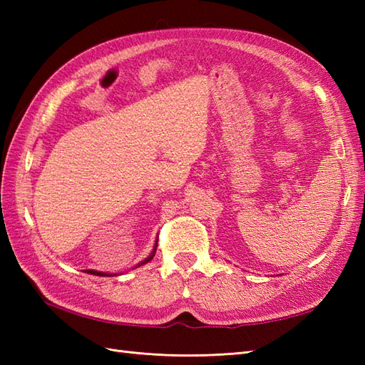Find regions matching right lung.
<instances>
[{
    "label": "right lung",
    "mask_w": 365,
    "mask_h": 365,
    "mask_svg": "<svg viewBox=\"0 0 365 365\" xmlns=\"http://www.w3.org/2000/svg\"><path fill=\"white\" fill-rule=\"evenodd\" d=\"M155 251H157V243H155V247H153V251H152V254L149 255V257H147L145 260H143L141 263H138V267H141V265H144V263L150 262V260L153 259ZM86 273H89V274H94V276H115V274H110V273H102V271H96V269H86Z\"/></svg>",
    "instance_id": "right-lung-1"
}]
</instances>
